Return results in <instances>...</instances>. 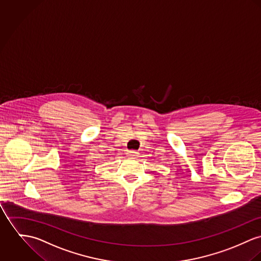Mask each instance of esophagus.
Instances as JSON below:
<instances>
[{
    "label": "esophagus",
    "mask_w": 261,
    "mask_h": 261,
    "mask_svg": "<svg viewBox=\"0 0 261 261\" xmlns=\"http://www.w3.org/2000/svg\"><path fill=\"white\" fill-rule=\"evenodd\" d=\"M139 153L137 151H134V150H130V151H127V156L128 157H131V158H136L138 157Z\"/></svg>",
    "instance_id": "1"
}]
</instances>
